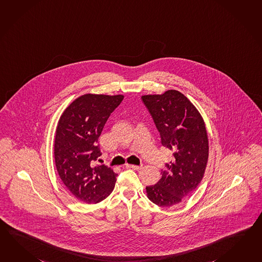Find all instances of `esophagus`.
<instances>
[{"instance_id": "34e87169", "label": "esophagus", "mask_w": 262, "mask_h": 262, "mask_svg": "<svg viewBox=\"0 0 262 262\" xmlns=\"http://www.w3.org/2000/svg\"><path fill=\"white\" fill-rule=\"evenodd\" d=\"M126 166L128 167V168L134 169V170H139V169L143 167V165H142V164H141V165H134V164H128V163L126 164Z\"/></svg>"}]
</instances>
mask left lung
<instances>
[{
    "label": "left lung",
    "mask_w": 262,
    "mask_h": 262,
    "mask_svg": "<svg viewBox=\"0 0 262 262\" xmlns=\"http://www.w3.org/2000/svg\"><path fill=\"white\" fill-rule=\"evenodd\" d=\"M141 99L160 133L162 145L174 156L165 163L157 184L145 188L147 198L160 207H171L190 195L203 179L209 158L205 123L192 102L177 90Z\"/></svg>",
    "instance_id": "left-lung-1"
}]
</instances>
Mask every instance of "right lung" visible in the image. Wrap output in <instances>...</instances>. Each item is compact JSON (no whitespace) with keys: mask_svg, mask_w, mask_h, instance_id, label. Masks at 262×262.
Wrapping results in <instances>:
<instances>
[{"mask_svg":"<svg viewBox=\"0 0 262 262\" xmlns=\"http://www.w3.org/2000/svg\"><path fill=\"white\" fill-rule=\"evenodd\" d=\"M124 96L86 94L76 99L59 119L54 159L66 188L83 203H99L113 192L117 174L105 164L99 138Z\"/></svg>","mask_w":262,"mask_h":262,"instance_id":"add662e5","label":"right lung"}]
</instances>
